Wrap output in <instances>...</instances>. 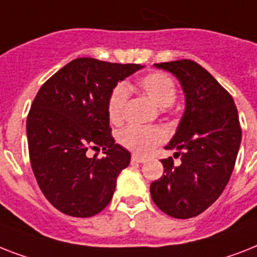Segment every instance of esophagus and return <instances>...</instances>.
<instances>
[{
    "mask_svg": "<svg viewBox=\"0 0 257 257\" xmlns=\"http://www.w3.org/2000/svg\"><path fill=\"white\" fill-rule=\"evenodd\" d=\"M131 162H134V163H145L146 162V158L143 157H139V155H133L131 157Z\"/></svg>",
    "mask_w": 257,
    "mask_h": 257,
    "instance_id": "esophagus-1",
    "label": "esophagus"
}]
</instances>
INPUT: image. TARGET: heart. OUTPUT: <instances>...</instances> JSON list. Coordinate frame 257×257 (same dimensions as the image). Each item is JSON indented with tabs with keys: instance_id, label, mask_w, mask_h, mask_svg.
I'll list each match as a JSON object with an SVG mask.
<instances>
[{
	"instance_id": "obj_1",
	"label": "heart",
	"mask_w": 257,
	"mask_h": 257,
	"mask_svg": "<svg viewBox=\"0 0 257 257\" xmlns=\"http://www.w3.org/2000/svg\"><path fill=\"white\" fill-rule=\"evenodd\" d=\"M138 86L158 107H168L175 102V82L166 73L154 71L146 74L138 79ZM128 95L130 91L124 83H118L111 90L107 99V114L112 123L122 122ZM163 139V131L158 127L128 126L118 134V141L123 147L138 154L149 153Z\"/></svg>"
}]
</instances>
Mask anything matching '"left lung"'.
<instances>
[{
  "label": "left lung",
  "instance_id": "1",
  "mask_svg": "<svg viewBox=\"0 0 257 257\" xmlns=\"http://www.w3.org/2000/svg\"><path fill=\"white\" fill-rule=\"evenodd\" d=\"M178 78L186 110L164 149L176 150L182 163L162 159L164 175L150 186L158 208L175 219L206 211L224 191L235 167L241 127L235 102L208 71L191 59L155 63Z\"/></svg>",
  "mask_w": 257,
  "mask_h": 257
}]
</instances>
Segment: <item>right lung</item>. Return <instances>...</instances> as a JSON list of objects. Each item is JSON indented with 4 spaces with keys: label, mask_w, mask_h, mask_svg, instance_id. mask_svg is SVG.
<instances>
[{
    "label": "right lung",
    "mask_w": 257,
    "mask_h": 257,
    "mask_svg": "<svg viewBox=\"0 0 257 257\" xmlns=\"http://www.w3.org/2000/svg\"><path fill=\"white\" fill-rule=\"evenodd\" d=\"M143 66L77 58L49 78L26 120L29 157L37 183L58 211L74 217L99 213L111 200L116 178L131 154L111 137V90ZM102 147L103 158L87 157Z\"/></svg>",
    "instance_id": "add662e5"
}]
</instances>
